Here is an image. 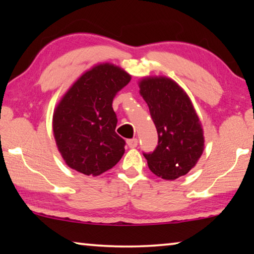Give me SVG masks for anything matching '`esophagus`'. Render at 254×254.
Instances as JSON below:
<instances>
[{"instance_id": "obj_1", "label": "esophagus", "mask_w": 254, "mask_h": 254, "mask_svg": "<svg viewBox=\"0 0 254 254\" xmlns=\"http://www.w3.org/2000/svg\"><path fill=\"white\" fill-rule=\"evenodd\" d=\"M127 143L128 145V148H135L137 145V139H128L127 140Z\"/></svg>"}]
</instances>
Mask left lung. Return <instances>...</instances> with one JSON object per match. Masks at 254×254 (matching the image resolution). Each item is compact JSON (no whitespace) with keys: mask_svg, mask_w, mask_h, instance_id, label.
Here are the masks:
<instances>
[{"mask_svg":"<svg viewBox=\"0 0 254 254\" xmlns=\"http://www.w3.org/2000/svg\"><path fill=\"white\" fill-rule=\"evenodd\" d=\"M139 87L158 132L156 150L143 153L149 169L162 179H177L194 168L203 154L198 115L187 93L168 77H144Z\"/></svg>","mask_w":254,"mask_h":254,"instance_id":"obj_1","label":"left lung"}]
</instances>
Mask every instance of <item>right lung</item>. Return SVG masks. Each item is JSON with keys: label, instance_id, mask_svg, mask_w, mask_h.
Instances as JSON below:
<instances>
[{"label": "right lung", "instance_id": "obj_1", "mask_svg": "<svg viewBox=\"0 0 254 254\" xmlns=\"http://www.w3.org/2000/svg\"><path fill=\"white\" fill-rule=\"evenodd\" d=\"M131 75L110 63L97 64L78 77L56 106L54 136L69 168L100 176L117 165L124 141L117 134L118 119L112 103Z\"/></svg>", "mask_w": 254, "mask_h": 254}]
</instances>
